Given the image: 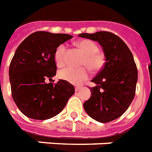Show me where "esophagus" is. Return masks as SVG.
<instances>
[{"label": "esophagus", "mask_w": 152, "mask_h": 152, "mask_svg": "<svg viewBox=\"0 0 152 152\" xmlns=\"http://www.w3.org/2000/svg\"><path fill=\"white\" fill-rule=\"evenodd\" d=\"M80 90V88H78V87H76V88H75V91H76V92H78V91Z\"/></svg>", "instance_id": "esophagus-1"}]
</instances>
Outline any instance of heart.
<instances>
[{
  "mask_svg": "<svg viewBox=\"0 0 152 152\" xmlns=\"http://www.w3.org/2000/svg\"><path fill=\"white\" fill-rule=\"evenodd\" d=\"M77 46L85 54L81 65L85 66L92 72H98L104 67L105 56L104 53L99 51L98 46L89 39H85L77 42ZM66 46L60 44L55 52V61L58 66H62L65 62ZM59 76L61 79L67 80L71 84L79 85L86 80L89 76V72L86 67L74 68L66 67L59 71Z\"/></svg>",
  "mask_w": 152,
  "mask_h": 152,
  "instance_id": "b5f03b06",
  "label": "heart"
}]
</instances>
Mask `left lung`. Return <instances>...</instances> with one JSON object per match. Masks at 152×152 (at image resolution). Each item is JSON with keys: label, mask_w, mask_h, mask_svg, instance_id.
Segmentation results:
<instances>
[{"label": "left lung", "mask_w": 152, "mask_h": 152, "mask_svg": "<svg viewBox=\"0 0 152 152\" xmlns=\"http://www.w3.org/2000/svg\"><path fill=\"white\" fill-rule=\"evenodd\" d=\"M80 37L97 41L105 56L103 68L91 81L92 96L84 103L86 113L99 122L115 120L126 112L135 95L138 70L133 55L116 34L99 31L80 34Z\"/></svg>", "instance_id": "obj_1"}]
</instances>
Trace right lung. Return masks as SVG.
Listing matches in <instances>:
<instances>
[{
	"label": "right lung",
	"mask_w": 152,
	"mask_h": 152,
	"mask_svg": "<svg viewBox=\"0 0 152 152\" xmlns=\"http://www.w3.org/2000/svg\"><path fill=\"white\" fill-rule=\"evenodd\" d=\"M72 38L67 34L37 31L17 48L10 65L11 93L20 111L28 118L46 120L65 107L75 88L67 80L47 84L56 76L55 52L59 45Z\"/></svg>",
	"instance_id": "obj_1"
}]
</instances>
